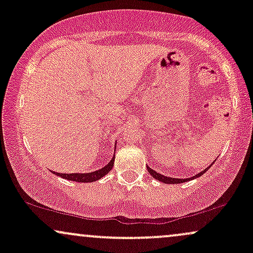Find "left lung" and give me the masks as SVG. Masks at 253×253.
<instances>
[{"label": "left lung", "instance_id": "8db88e82", "mask_svg": "<svg viewBox=\"0 0 253 253\" xmlns=\"http://www.w3.org/2000/svg\"><path fill=\"white\" fill-rule=\"evenodd\" d=\"M213 163H214V162H213ZM211 167V164L208 168H206L205 170L201 171V172H199V173H197V175L193 176V177H189V178H173V177L164 176V175H162V173H158V172H157V171L152 170V169H151V168H149V167H147V171H149L150 175L152 176L153 178L158 179V181H161V182H163V183H167V184H178V183H184V182L191 181V179H195V178H197V177L202 176L203 173H205L206 171L210 169Z\"/></svg>", "mask_w": 253, "mask_h": 253}]
</instances>
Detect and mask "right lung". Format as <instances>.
I'll list each match as a JSON object with an SVG mask.
<instances>
[{"label":"right lung","mask_w":253,"mask_h":253,"mask_svg":"<svg viewBox=\"0 0 253 253\" xmlns=\"http://www.w3.org/2000/svg\"><path fill=\"white\" fill-rule=\"evenodd\" d=\"M115 149H117V143H115ZM114 159H115V152L112 157V161H110L108 164L104 165L103 168H101V169H98L96 171H92V172L60 173V172H56V171H51V172L54 173L56 176L62 177V178L69 179V181H75V182H80V183H91V182L97 181V179L102 178L103 176H106L107 173L112 170L113 165H114Z\"/></svg>","instance_id":"1"}]
</instances>
